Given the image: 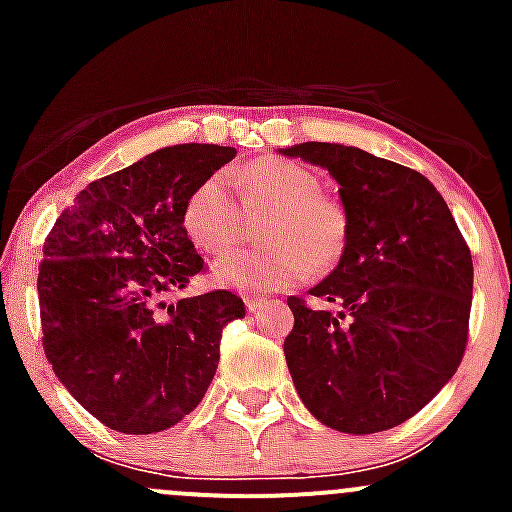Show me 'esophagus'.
<instances>
[{"mask_svg":"<svg viewBox=\"0 0 512 512\" xmlns=\"http://www.w3.org/2000/svg\"><path fill=\"white\" fill-rule=\"evenodd\" d=\"M267 304V297H260V294H247L245 297V307L250 309V312H257V309H262Z\"/></svg>","mask_w":512,"mask_h":512,"instance_id":"34e87169","label":"esophagus"}]
</instances>
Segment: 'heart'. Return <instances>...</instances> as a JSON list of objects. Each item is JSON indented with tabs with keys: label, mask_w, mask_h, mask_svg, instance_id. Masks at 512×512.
Segmentation results:
<instances>
[{
	"label": "heart",
	"mask_w": 512,
	"mask_h": 512,
	"mask_svg": "<svg viewBox=\"0 0 512 512\" xmlns=\"http://www.w3.org/2000/svg\"><path fill=\"white\" fill-rule=\"evenodd\" d=\"M241 193L236 203L225 175H210L190 193L183 225L190 240L210 255L230 250L250 215L270 213L262 225L265 247L227 255L213 267L218 285L240 292H277L302 285L314 270H332L349 247V215L339 200L322 193V180L304 165L280 156L257 158L232 170Z\"/></svg>",
	"instance_id": "b5f03b06"
}]
</instances>
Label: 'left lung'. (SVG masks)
Here are the masks:
<instances>
[{"mask_svg": "<svg viewBox=\"0 0 512 512\" xmlns=\"http://www.w3.org/2000/svg\"><path fill=\"white\" fill-rule=\"evenodd\" d=\"M282 153L327 168L349 215L347 255L309 289L339 312L287 299L294 389L309 414L342 433L399 426L451 381L466 352L471 250L418 170L339 143Z\"/></svg>", "mask_w": 512, "mask_h": 512, "instance_id": "left-lung-1", "label": "left lung"}]
</instances>
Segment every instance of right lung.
<instances>
[{
	"label": "right lung",
	"instance_id": "right-lung-1",
	"mask_svg": "<svg viewBox=\"0 0 512 512\" xmlns=\"http://www.w3.org/2000/svg\"><path fill=\"white\" fill-rule=\"evenodd\" d=\"M235 148L183 143L76 195L39 265L44 352L69 394L121 433H158L203 401L245 304L227 289L165 297L205 270L183 225L190 193Z\"/></svg>",
	"mask_w": 512,
	"mask_h": 512
}]
</instances>
